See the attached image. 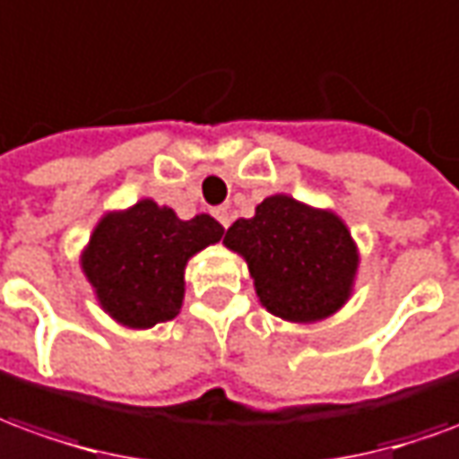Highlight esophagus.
Listing matches in <instances>:
<instances>
[{"label": "esophagus", "instance_id": "esophagus-1", "mask_svg": "<svg viewBox=\"0 0 459 459\" xmlns=\"http://www.w3.org/2000/svg\"><path fill=\"white\" fill-rule=\"evenodd\" d=\"M213 219L219 221L223 229H229V226H230V211L226 206L213 208Z\"/></svg>", "mask_w": 459, "mask_h": 459}]
</instances>
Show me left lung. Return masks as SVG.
<instances>
[{"label": "left lung", "mask_w": 459, "mask_h": 459, "mask_svg": "<svg viewBox=\"0 0 459 459\" xmlns=\"http://www.w3.org/2000/svg\"><path fill=\"white\" fill-rule=\"evenodd\" d=\"M223 243L240 253L261 303L293 323L328 318L348 300L358 248L335 213L290 196H271L253 219H238Z\"/></svg>", "instance_id": "obj_1"}]
</instances>
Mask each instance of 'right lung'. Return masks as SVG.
<instances>
[{
    "instance_id": "right-lung-1",
    "label": "right lung",
    "mask_w": 459,
    "mask_h": 459,
    "mask_svg": "<svg viewBox=\"0 0 459 459\" xmlns=\"http://www.w3.org/2000/svg\"><path fill=\"white\" fill-rule=\"evenodd\" d=\"M221 236L223 226L206 213L181 221L171 208L143 198L99 221L82 268L111 318L152 328L178 316L186 261Z\"/></svg>"
}]
</instances>
